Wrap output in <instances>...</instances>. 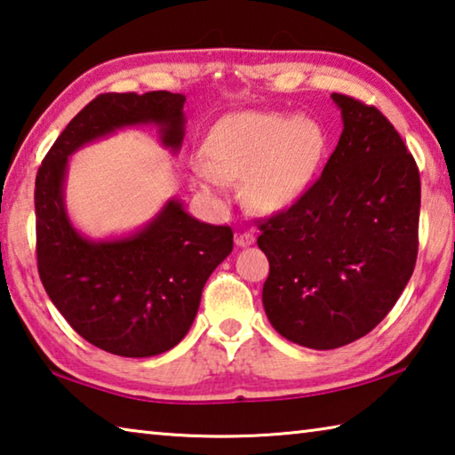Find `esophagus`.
Masks as SVG:
<instances>
[{"mask_svg":"<svg viewBox=\"0 0 455 455\" xmlns=\"http://www.w3.org/2000/svg\"><path fill=\"white\" fill-rule=\"evenodd\" d=\"M235 243H236L238 246H249V244L255 243V235H252L251 230H244V233H238V235L235 236Z\"/></svg>","mask_w":455,"mask_h":455,"instance_id":"esophagus-1","label":"esophagus"}]
</instances>
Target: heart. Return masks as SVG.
I'll use <instances>...</instances> for the list:
<instances>
[{
	"label": "heart",
	"instance_id": "heart-1",
	"mask_svg": "<svg viewBox=\"0 0 455 455\" xmlns=\"http://www.w3.org/2000/svg\"><path fill=\"white\" fill-rule=\"evenodd\" d=\"M325 148L327 136L309 116L233 112L211 128L204 140V164L196 168V174L209 190L243 176L246 204L260 212H279L309 188Z\"/></svg>",
	"mask_w": 455,
	"mask_h": 455
}]
</instances>
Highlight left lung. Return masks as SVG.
Returning <instances> with one entry per match:
<instances>
[{"label":"left lung","mask_w":455,"mask_h":455,"mask_svg":"<svg viewBox=\"0 0 455 455\" xmlns=\"http://www.w3.org/2000/svg\"><path fill=\"white\" fill-rule=\"evenodd\" d=\"M343 132L317 180L260 222L271 325L309 349L357 341L385 319L418 259L419 171L394 124L351 96L331 94Z\"/></svg>","instance_id":"left-lung-1"}]
</instances>
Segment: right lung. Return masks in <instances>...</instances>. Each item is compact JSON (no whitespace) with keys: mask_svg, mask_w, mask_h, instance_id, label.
I'll list each match as a JSON object with an SVG mask.
<instances>
[{"mask_svg":"<svg viewBox=\"0 0 455 455\" xmlns=\"http://www.w3.org/2000/svg\"><path fill=\"white\" fill-rule=\"evenodd\" d=\"M182 94H100L58 136L36 176V252L45 292L76 333L122 357L179 345L196 317L211 273L233 251V228L192 219L180 200L138 233L90 241L64 206L68 156L118 128L156 124L172 152L184 138Z\"/></svg>","mask_w":455,"mask_h":455,"instance_id":"right-lung-1","label":"right lung"}]
</instances>
